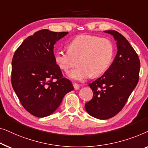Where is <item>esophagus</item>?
<instances>
[{"label": "esophagus", "instance_id": "1", "mask_svg": "<svg viewBox=\"0 0 148 148\" xmlns=\"http://www.w3.org/2000/svg\"><path fill=\"white\" fill-rule=\"evenodd\" d=\"M73 86L75 90H78V89H79V88H80V85L77 84V83H74V84H73Z\"/></svg>", "mask_w": 148, "mask_h": 148}]
</instances>
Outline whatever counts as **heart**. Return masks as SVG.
<instances>
[{
	"mask_svg": "<svg viewBox=\"0 0 148 148\" xmlns=\"http://www.w3.org/2000/svg\"><path fill=\"white\" fill-rule=\"evenodd\" d=\"M114 53L111 40L96 35H77L70 41L68 51H58L54 53V61L62 71L69 72L72 66V57H80L79 67L68 76L77 81H84L92 76L103 74L109 67Z\"/></svg>",
	"mask_w": 148,
	"mask_h": 148,
	"instance_id": "b5f03b06",
	"label": "heart"
}]
</instances>
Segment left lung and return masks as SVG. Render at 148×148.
<instances>
[{
  "label": "left lung",
  "instance_id": "obj_1",
  "mask_svg": "<svg viewBox=\"0 0 148 148\" xmlns=\"http://www.w3.org/2000/svg\"><path fill=\"white\" fill-rule=\"evenodd\" d=\"M105 32L116 41L117 53L105 74L88 84L93 97L85 105L89 115L103 120L121 111L137 84L140 70L138 55L125 37L114 30Z\"/></svg>",
  "mask_w": 148,
  "mask_h": 148
}]
</instances>
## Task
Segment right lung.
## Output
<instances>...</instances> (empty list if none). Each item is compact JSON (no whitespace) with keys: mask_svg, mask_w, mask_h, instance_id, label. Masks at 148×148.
Here are the masks:
<instances>
[{"mask_svg":"<svg viewBox=\"0 0 148 148\" xmlns=\"http://www.w3.org/2000/svg\"><path fill=\"white\" fill-rule=\"evenodd\" d=\"M68 33L39 30L25 39L14 53L12 88L23 107L37 117L52 114L65 95L74 90L54 61V45Z\"/></svg>","mask_w":148,"mask_h":148,"instance_id":"1","label":"right lung"}]
</instances>
